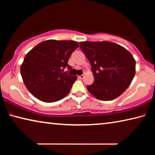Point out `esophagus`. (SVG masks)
Listing matches in <instances>:
<instances>
[{
	"instance_id": "1",
	"label": "esophagus",
	"mask_w": 155,
	"mask_h": 155,
	"mask_svg": "<svg viewBox=\"0 0 155 155\" xmlns=\"http://www.w3.org/2000/svg\"><path fill=\"white\" fill-rule=\"evenodd\" d=\"M83 77H84V74H82V75H81V76H78V78H81V79H83Z\"/></svg>"
}]
</instances>
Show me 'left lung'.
Listing matches in <instances>:
<instances>
[{
  "label": "left lung",
  "mask_w": 155,
  "mask_h": 155,
  "mask_svg": "<svg viewBox=\"0 0 155 155\" xmlns=\"http://www.w3.org/2000/svg\"><path fill=\"white\" fill-rule=\"evenodd\" d=\"M80 48L91 63L94 77V83L87 86L90 94L99 100L110 101L128 87L136 63L126 49L107 41L81 42Z\"/></svg>",
  "instance_id": "obj_1"
}]
</instances>
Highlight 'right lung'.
I'll use <instances>...</instances> for the list:
<instances>
[{"mask_svg": "<svg viewBox=\"0 0 155 155\" xmlns=\"http://www.w3.org/2000/svg\"><path fill=\"white\" fill-rule=\"evenodd\" d=\"M79 47L74 41L48 40L38 44L25 56L21 73L26 87L36 99L46 103L62 99L77 77L68 72V60ZM65 68L68 71H63Z\"/></svg>", "mask_w": 155, "mask_h": 155, "instance_id": "1", "label": "right lung"}]
</instances>
